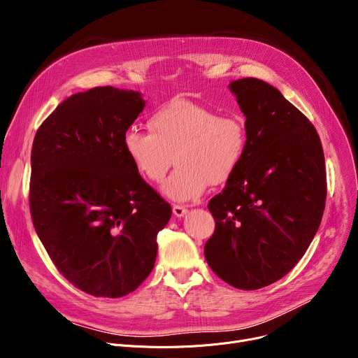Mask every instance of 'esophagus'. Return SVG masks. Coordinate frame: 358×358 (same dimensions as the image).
Segmentation results:
<instances>
[{
    "mask_svg": "<svg viewBox=\"0 0 358 358\" xmlns=\"http://www.w3.org/2000/svg\"><path fill=\"white\" fill-rule=\"evenodd\" d=\"M173 212H174V215H176L177 217H182L184 215H187V212H189V210H187V209L184 208V206L174 204V206H173Z\"/></svg>",
    "mask_w": 358,
    "mask_h": 358,
    "instance_id": "esophagus-1",
    "label": "esophagus"
}]
</instances>
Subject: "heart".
Returning <instances> with one entry per match:
<instances>
[{"mask_svg": "<svg viewBox=\"0 0 358 358\" xmlns=\"http://www.w3.org/2000/svg\"><path fill=\"white\" fill-rule=\"evenodd\" d=\"M149 130L129 127L123 150L136 171L161 182L174 161L177 168L164 193L177 201L200 197L206 187L228 181L245 155L248 135L238 119L189 100H171L149 117Z\"/></svg>", "mask_w": 358, "mask_h": 358, "instance_id": "b5f03b06", "label": "heart"}]
</instances>
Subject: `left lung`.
Here are the masks:
<instances>
[{
    "label": "left lung",
    "mask_w": 358,
    "mask_h": 358,
    "mask_svg": "<svg viewBox=\"0 0 358 358\" xmlns=\"http://www.w3.org/2000/svg\"><path fill=\"white\" fill-rule=\"evenodd\" d=\"M245 120V155L208 204L215 234L209 267L242 290L266 287L302 258L321 224L327 173L313 124L277 88L257 78L229 84Z\"/></svg>",
    "instance_id": "8db88e82"
}]
</instances>
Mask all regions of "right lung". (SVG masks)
I'll use <instances>...</instances> for the list:
<instances>
[{
	"mask_svg": "<svg viewBox=\"0 0 358 358\" xmlns=\"http://www.w3.org/2000/svg\"><path fill=\"white\" fill-rule=\"evenodd\" d=\"M142 94L97 87L73 94L37 129L30 213L55 267L80 290L122 297L152 271L169 206L136 171L123 135Z\"/></svg>",
	"mask_w": 358,
	"mask_h": 358,
	"instance_id": "1",
	"label": "right lung"
}]
</instances>
